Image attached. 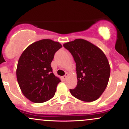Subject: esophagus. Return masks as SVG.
<instances>
[{"label": "esophagus", "instance_id": "esophagus-1", "mask_svg": "<svg viewBox=\"0 0 129 129\" xmlns=\"http://www.w3.org/2000/svg\"><path fill=\"white\" fill-rule=\"evenodd\" d=\"M67 78V76H66V75H65V76H62V79H63V80H66Z\"/></svg>", "mask_w": 129, "mask_h": 129}]
</instances>
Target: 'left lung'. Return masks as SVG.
<instances>
[{
	"label": "left lung",
	"instance_id": "8db88e82",
	"mask_svg": "<svg viewBox=\"0 0 129 129\" xmlns=\"http://www.w3.org/2000/svg\"><path fill=\"white\" fill-rule=\"evenodd\" d=\"M63 47L76 62L78 84L70 89L71 94L85 102L96 101L107 86L110 75L109 60L103 51L92 43L82 39L65 43Z\"/></svg>",
	"mask_w": 129,
	"mask_h": 129
}]
</instances>
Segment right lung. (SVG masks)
I'll return each mask as SVG.
<instances>
[{"mask_svg": "<svg viewBox=\"0 0 129 129\" xmlns=\"http://www.w3.org/2000/svg\"><path fill=\"white\" fill-rule=\"evenodd\" d=\"M61 47L59 42L42 39L29 45L19 57L17 82L23 95L33 103H44L54 96L60 80L53 74L51 62Z\"/></svg>", "mask_w": 129, "mask_h": 129, "instance_id": "right-lung-1", "label": "right lung"}]
</instances>
